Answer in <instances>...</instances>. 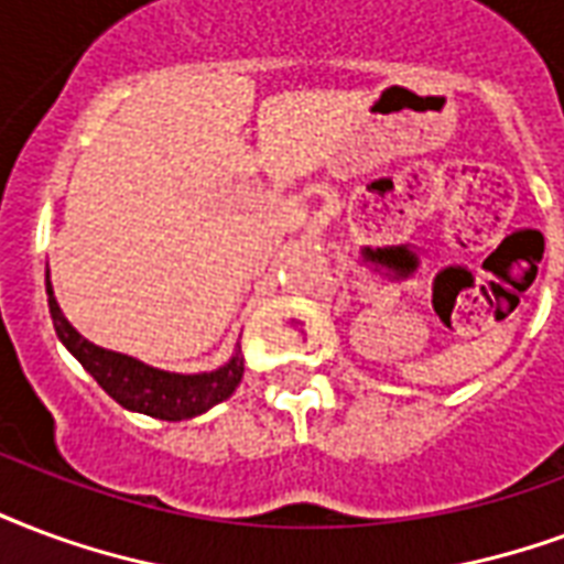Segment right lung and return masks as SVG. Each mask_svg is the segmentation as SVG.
<instances>
[{
    "mask_svg": "<svg viewBox=\"0 0 564 564\" xmlns=\"http://www.w3.org/2000/svg\"><path fill=\"white\" fill-rule=\"evenodd\" d=\"M47 304L50 316H53V328H56L65 349L89 370L95 382L124 410L143 412V415H152V419L161 421L194 419V415H203L212 406H218L220 400H227L239 388L241 377H245L241 346H236L232 358L227 365H220L218 370H208V373H170V370H161V367L145 365L140 358L91 344L62 314L59 302L53 295V283H50V269Z\"/></svg>",
    "mask_w": 564,
    "mask_h": 564,
    "instance_id": "obj_1",
    "label": "right lung"
}]
</instances>
